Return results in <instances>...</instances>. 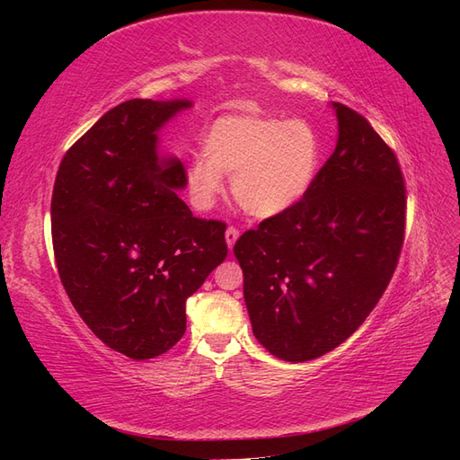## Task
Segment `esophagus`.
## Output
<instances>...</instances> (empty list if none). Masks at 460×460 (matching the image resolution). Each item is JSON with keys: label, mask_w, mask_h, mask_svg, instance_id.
<instances>
[{"label": "esophagus", "mask_w": 460, "mask_h": 460, "mask_svg": "<svg viewBox=\"0 0 460 460\" xmlns=\"http://www.w3.org/2000/svg\"><path fill=\"white\" fill-rule=\"evenodd\" d=\"M238 235H240V230H238V228H235V226H228V230H226V243H228L230 252H232V247H234L235 240H238Z\"/></svg>", "instance_id": "1"}]
</instances>
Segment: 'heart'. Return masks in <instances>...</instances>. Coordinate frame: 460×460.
Here are the masks:
<instances>
[{
  "mask_svg": "<svg viewBox=\"0 0 460 460\" xmlns=\"http://www.w3.org/2000/svg\"><path fill=\"white\" fill-rule=\"evenodd\" d=\"M203 155L186 169L190 196L211 208L232 176L234 199L247 215L270 218L294 207L314 182L320 146L313 124L301 119L220 117L203 136Z\"/></svg>",
  "mask_w": 460,
  "mask_h": 460,
  "instance_id": "1",
  "label": "heart"
}]
</instances>
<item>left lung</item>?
Returning a JSON list of instances; mask_svg holds the SVG:
<instances>
[{
    "label": "left lung",
    "mask_w": 460,
    "mask_h": 460,
    "mask_svg": "<svg viewBox=\"0 0 460 460\" xmlns=\"http://www.w3.org/2000/svg\"><path fill=\"white\" fill-rule=\"evenodd\" d=\"M338 146L309 191L234 245L253 336L270 355L303 363L365 323L397 269L407 190L395 151L341 103Z\"/></svg>",
    "instance_id": "1"
}]
</instances>
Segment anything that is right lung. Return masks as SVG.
Masks as SVG:
<instances>
[{
    "label": "right lung",
    "mask_w": 460,
    "mask_h": 460,
    "mask_svg": "<svg viewBox=\"0 0 460 460\" xmlns=\"http://www.w3.org/2000/svg\"><path fill=\"white\" fill-rule=\"evenodd\" d=\"M190 102H124L76 140L51 196L55 264L73 307L113 351L159 357L186 332V299L226 259V225L193 217L157 130Z\"/></svg>",
    "instance_id": "add662e5"
}]
</instances>
